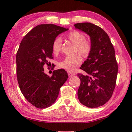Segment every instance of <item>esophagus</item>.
Here are the masks:
<instances>
[{
	"label": "esophagus",
	"instance_id": "1",
	"mask_svg": "<svg viewBox=\"0 0 132 132\" xmlns=\"http://www.w3.org/2000/svg\"><path fill=\"white\" fill-rule=\"evenodd\" d=\"M68 75H69V77H72L73 76L75 75V73H73V72H70V71H68Z\"/></svg>",
	"mask_w": 132,
	"mask_h": 132
}]
</instances>
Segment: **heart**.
I'll return each mask as SVG.
<instances>
[{
    "mask_svg": "<svg viewBox=\"0 0 132 132\" xmlns=\"http://www.w3.org/2000/svg\"><path fill=\"white\" fill-rule=\"evenodd\" d=\"M68 38L76 45L75 50L82 56L88 55L91 50V45L88 42L86 41V37L79 31H73L67 35ZM62 40L57 37L53 42L52 51L55 54L57 55L60 52L62 48ZM82 59L79 55H76L71 56H66L59 63L61 68L67 70L73 71L77 66L81 63Z\"/></svg>",
    "mask_w": 132,
    "mask_h": 132,
    "instance_id": "obj_1",
    "label": "heart"
}]
</instances>
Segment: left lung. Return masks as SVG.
Returning <instances> with one entry per match:
<instances>
[{
	"mask_svg": "<svg viewBox=\"0 0 132 132\" xmlns=\"http://www.w3.org/2000/svg\"><path fill=\"white\" fill-rule=\"evenodd\" d=\"M89 35L91 50L80 69L87 75L78 74L81 81L77 92L80 102L88 108H98L108 102L114 90L118 74L115 50L103 29L90 23L75 24Z\"/></svg>",
	"mask_w": 132,
	"mask_h": 132,
	"instance_id": "left-lung-1",
	"label": "left lung"
}]
</instances>
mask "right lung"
Returning a JSON list of instances; mask_svg holds the SVG:
<instances>
[{
	"mask_svg": "<svg viewBox=\"0 0 132 132\" xmlns=\"http://www.w3.org/2000/svg\"><path fill=\"white\" fill-rule=\"evenodd\" d=\"M68 30L55 24H40L25 35L20 44L16 55L19 87L26 99L37 108H46L54 104L68 80L65 70H54L50 77L44 73V65L53 59V41Z\"/></svg>",
	"mask_w": 132,
	"mask_h": 132,
	"instance_id": "add662e5",
	"label": "right lung"
}]
</instances>
